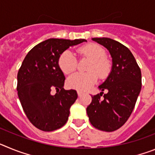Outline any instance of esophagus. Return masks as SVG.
Here are the masks:
<instances>
[{
    "mask_svg": "<svg viewBox=\"0 0 155 155\" xmlns=\"http://www.w3.org/2000/svg\"><path fill=\"white\" fill-rule=\"evenodd\" d=\"M82 94H83V92H81V91H78V95L79 97L81 96Z\"/></svg>",
    "mask_w": 155,
    "mask_h": 155,
    "instance_id": "34e87169",
    "label": "esophagus"
}]
</instances>
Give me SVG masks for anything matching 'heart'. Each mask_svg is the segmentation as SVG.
Instances as JSON below:
<instances>
[{
	"label": "heart",
	"instance_id": "heart-1",
	"mask_svg": "<svg viewBox=\"0 0 155 155\" xmlns=\"http://www.w3.org/2000/svg\"><path fill=\"white\" fill-rule=\"evenodd\" d=\"M78 52L82 58L90 60L87 67L88 72H78L71 75L67 80V84L70 88L83 91L96 83L98 76L101 79L106 78L112 71V64L105 57V49L99 45H85L79 48ZM58 66L65 74L74 72L78 67V60L73 52L70 50L63 52L58 58Z\"/></svg>",
	"mask_w": 155,
	"mask_h": 155
}]
</instances>
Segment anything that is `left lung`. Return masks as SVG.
Here are the masks:
<instances>
[{
  "mask_svg": "<svg viewBox=\"0 0 155 155\" xmlns=\"http://www.w3.org/2000/svg\"><path fill=\"white\" fill-rule=\"evenodd\" d=\"M92 39L109 50L113 68L105 81L98 87L102 92L91 96L87 114L93 127L112 132L124 125L134 110L141 89V71L127 46L109 38ZM104 91L107 92L104 94ZM102 94L104 98L102 100Z\"/></svg>",
  "mask_w": 155,
  "mask_h": 155,
  "instance_id": "obj_1",
  "label": "left lung"
}]
</instances>
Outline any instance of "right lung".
Here are the masks:
<instances>
[{
	"label": "right lung",
	"mask_w": 155,
	"mask_h": 155,
	"mask_svg": "<svg viewBox=\"0 0 155 155\" xmlns=\"http://www.w3.org/2000/svg\"><path fill=\"white\" fill-rule=\"evenodd\" d=\"M86 41L49 39L34 46L25 57L18 72V95L25 113L36 128L50 132L68 121L78 94L75 90L64 89L65 77L58 58L70 46ZM53 89L55 95L51 92Z\"/></svg>",
	"instance_id": "add662e5"
}]
</instances>
